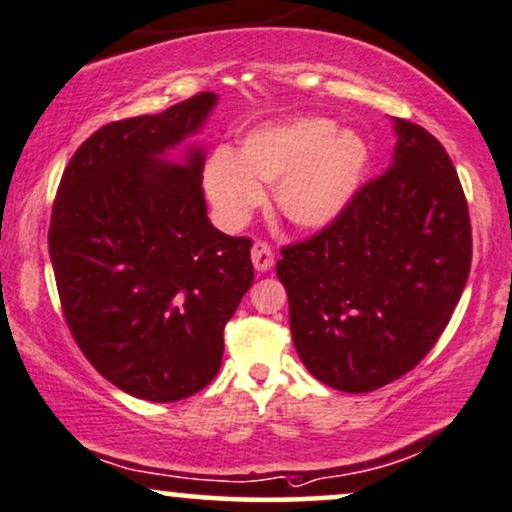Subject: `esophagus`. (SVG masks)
<instances>
[{
  "label": "esophagus",
  "mask_w": 512,
  "mask_h": 512,
  "mask_svg": "<svg viewBox=\"0 0 512 512\" xmlns=\"http://www.w3.org/2000/svg\"><path fill=\"white\" fill-rule=\"evenodd\" d=\"M251 261H254V268L261 270V273L263 270H270L275 263L273 249L266 242H256L254 249H251Z\"/></svg>",
  "instance_id": "obj_1"
}]
</instances>
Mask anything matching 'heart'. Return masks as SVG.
<instances>
[{"mask_svg":"<svg viewBox=\"0 0 512 512\" xmlns=\"http://www.w3.org/2000/svg\"><path fill=\"white\" fill-rule=\"evenodd\" d=\"M370 166V149L330 118H294L263 125L220 149L204 166V189L225 227H239L273 187L277 211L294 227L320 230L349 208Z\"/></svg>","mask_w":512,"mask_h":512,"instance_id":"1","label":"heart"}]
</instances>
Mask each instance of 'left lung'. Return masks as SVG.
Here are the masks:
<instances>
[{
	"label": "left lung",
	"instance_id": "left-lung-1",
	"mask_svg": "<svg viewBox=\"0 0 512 512\" xmlns=\"http://www.w3.org/2000/svg\"><path fill=\"white\" fill-rule=\"evenodd\" d=\"M394 130L387 173L277 261L296 353L315 380L349 394L413 370L470 275L468 201L449 154L420 125L394 118Z\"/></svg>",
	"mask_w": 512,
	"mask_h": 512
}]
</instances>
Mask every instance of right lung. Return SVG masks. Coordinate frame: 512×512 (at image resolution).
<instances>
[{"label": "right lung", "instance_id": "right-lung-1", "mask_svg": "<svg viewBox=\"0 0 512 512\" xmlns=\"http://www.w3.org/2000/svg\"><path fill=\"white\" fill-rule=\"evenodd\" d=\"M216 104L201 92L104 125L54 199L49 256L73 339L99 375L144 401L187 399L218 375L223 330L254 282L251 239L206 216L204 149L166 159Z\"/></svg>", "mask_w": 512, "mask_h": 512}]
</instances>
